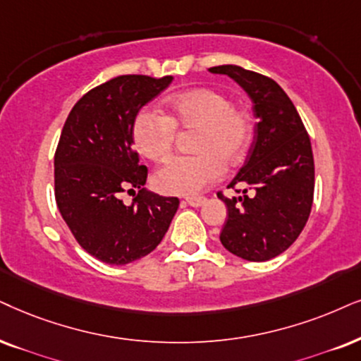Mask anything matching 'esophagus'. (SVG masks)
<instances>
[{
    "label": "esophagus",
    "mask_w": 361,
    "mask_h": 361,
    "mask_svg": "<svg viewBox=\"0 0 361 361\" xmlns=\"http://www.w3.org/2000/svg\"><path fill=\"white\" fill-rule=\"evenodd\" d=\"M204 202H207V200H204L203 196H193V198H186V203H188L190 207H195V208L202 207Z\"/></svg>",
    "instance_id": "1"
}]
</instances>
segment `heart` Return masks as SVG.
Listing matches in <instances>:
<instances>
[{
  "label": "heart",
  "mask_w": 361,
  "mask_h": 361,
  "mask_svg": "<svg viewBox=\"0 0 361 361\" xmlns=\"http://www.w3.org/2000/svg\"><path fill=\"white\" fill-rule=\"evenodd\" d=\"M176 128L196 130L190 157L173 158L154 175V186L166 195L191 196L216 181L223 165L241 161L252 141V118L213 88H195L170 98L165 115L143 109L133 121L138 152L154 163L170 158Z\"/></svg>",
  "instance_id": "heart-1"
}]
</instances>
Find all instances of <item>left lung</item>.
<instances>
[{"label":"left lung","mask_w":361,"mask_h":361,"mask_svg":"<svg viewBox=\"0 0 361 361\" xmlns=\"http://www.w3.org/2000/svg\"><path fill=\"white\" fill-rule=\"evenodd\" d=\"M209 71L235 80L252 98L258 118L245 165L230 183L246 186L243 195L226 198L218 193L228 208L221 245L248 262H267L288 250L308 221L314 190L312 143L295 104L276 81L236 65ZM248 189L254 190L252 197L245 195Z\"/></svg>","instance_id":"obj_1"}]
</instances>
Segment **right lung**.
<instances>
[{"label":"right lung","mask_w":361,"mask_h":361,"mask_svg":"<svg viewBox=\"0 0 361 361\" xmlns=\"http://www.w3.org/2000/svg\"><path fill=\"white\" fill-rule=\"evenodd\" d=\"M173 76L123 75L90 90L68 115L54 153V198L81 248L108 264L147 257L180 200L143 188L148 170L133 149V121ZM139 190L134 203L125 190Z\"/></svg>","instance_id":"obj_1"}]
</instances>
